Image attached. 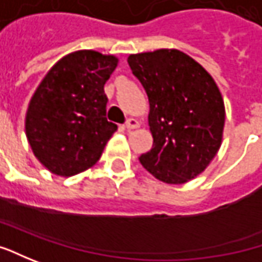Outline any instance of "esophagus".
Listing matches in <instances>:
<instances>
[{
	"mask_svg": "<svg viewBox=\"0 0 262 262\" xmlns=\"http://www.w3.org/2000/svg\"><path fill=\"white\" fill-rule=\"evenodd\" d=\"M139 127V122L136 120V119H129L127 122H126V129L127 130H135V129H138Z\"/></svg>",
	"mask_w": 262,
	"mask_h": 262,
	"instance_id": "obj_1",
	"label": "esophagus"
}]
</instances>
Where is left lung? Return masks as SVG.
<instances>
[{
    "label": "left lung",
    "mask_w": 262,
    "mask_h": 262,
    "mask_svg": "<svg viewBox=\"0 0 262 262\" xmlns=\"http://www.w3.org/2000/svg\"><path fill=\"white\" fill-rule=\"evenodd\" d=\"M127 62L149 98L154 145L140 155V164L165 184H185L200 176L221 149V90L199 62L178 49L135 53Z\"/></svg>",
    "instance_id": "8db88e82"
}]
</instances>
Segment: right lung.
<instances>
[{
  "instance_id": "add662e5",
  "label": "right lung",
  "mask_w": 262,
  "mask_h": 262,
  "mask_svg": "<svg viewBox=\"0 0 262 262\" xmlns=\"http://www.w3.org/2000/svg\"><path fill=\"white\" fill-rule=\"evenodd\" d=\"M119 58L84 49L48 71L29 101L24 129L34 157L52 174L72 177L100 159L117 130L105 119L104 84Z\"/></svg>"
}]
</instances>
